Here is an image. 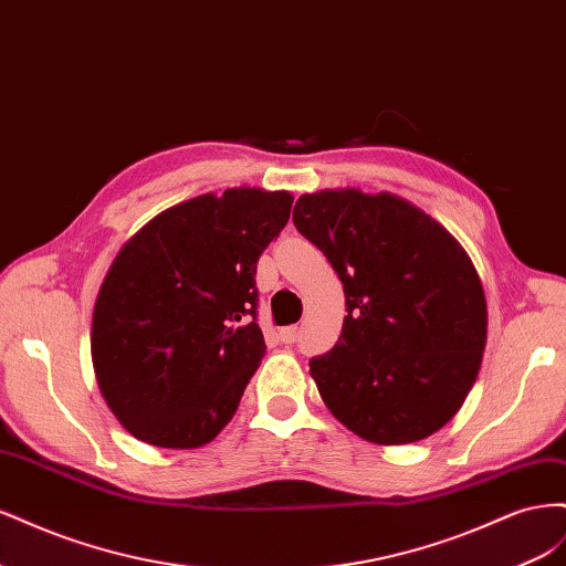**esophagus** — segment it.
Instances as JSON below:
<instances>
[{
	"label": "esophagus",
	"mask_w": 566,
	"mask_h": 566,
	"mask_svg": "<svg viewBox=\"0 0 566 566\" xmlns=\"http://www.w3.org/2000/svg\"><path fill=\"white\" fill-rule=\"evenodd\" d=\"M297 335H300L297 325H287V328L281 331V342L283 345H293V342H297Z\"/></svg>",
	"instance_id": "obj_1"
}]
</instances>
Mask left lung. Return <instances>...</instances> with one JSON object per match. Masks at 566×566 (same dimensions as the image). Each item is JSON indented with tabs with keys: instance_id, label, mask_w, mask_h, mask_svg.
Instances as JSON below:
<instances>
[{
	"instance_id": "1",
	"label": "left lung",
	"mask_w": 566,
	"mask_h": 566,
	"mask_svg": "<svg viewBox=\"0 0 566 566\" xmlns=\"http://www.w3.org/2000/svg\"><path fill=\"white\" fill-rule=\"evenodd\" d=\"M293 221L345 285L337 345L310 361L325 406L347 430L385 447L441 430L465 401L486 347V300L468 252L391 193H304Z\"/></svg>"
}]
</instances>
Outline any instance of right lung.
<instances>
[{
	"label": "right lung",
	"mask_w": 566,
	"mask_h": 566,
	"mask_svg": "<svg viewBox=\"0 0 566 566\" xmlns=\"http://www.w3.org/2000/svg\"><path fill=\"white\" fill-rule=\"evenodd\" d=\"M290 208L287 191L205 193L153 217L117 252L94 304L92 361L132 437L198 449L233 418L266 352L256 262Z\"/></svg>",
	"instance_id": "obj_1"
}]
</instances>
